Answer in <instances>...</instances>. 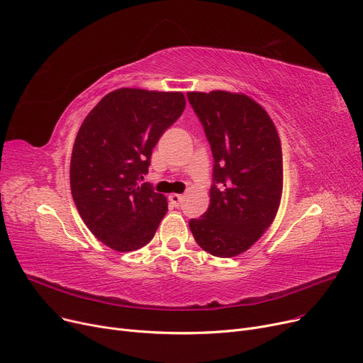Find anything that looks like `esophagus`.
I'll use <instances>...</instances> for the list:
<instances>
[{"mask_svg": "<svg viewBox=\"0 0 363 363\" xmlns=\"http://www.w3.org/2000/svg\"><path fill=\"white\" fill-rule=\"evenodd\" d=\"M169 200H170V203L174 204L175 207H178V206H181V203L184 201V196H182V194H175V193H174V194H170V196H169Z\"/></svg>", "mask_w": 363, "mask_h": 363, "instance_id": "34e87169", "label": "esophagus"}]
</instances>
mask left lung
I'll use <instances>...</instances> for the list:
<instances>
[{
	"label": "left lung",
	"mask_w": 363,
	"mask_h": 363,
	"mask_svg": "<svg viewBox=\"0 0 363 363\" xmlns=\"http://www.w3.org/2000/svg\"><path fill=\"white\" fill-rule=\"evenodd\" d=\"M211 143V204L189 220L197 244L216 257H234L272 225L282 196L278 130L259 103L242 92H186Z\"/></svg>",
	"instance_id": "1"
}]
</instances>
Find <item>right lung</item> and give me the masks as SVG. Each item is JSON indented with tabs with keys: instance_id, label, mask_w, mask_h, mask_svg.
Masks as SVG:
<instances>
[{
	"instance_id": "obj_1",
	"label": "right lung",
	"mask_w": 363,
	"mask_h": 363,
	"mask_svg": "<svg viewBox=\"0 0 363 363\" xmlns=\"http://www.w3.org/2000/svg\"><path fill=\"white\" fill-rule=\"evenodd\" d=\"M184 108L178 91L119 88L84 119L72 150V197L88 230L110 249L133 252L155 237L167 200L138 179Z\"/></svg>"
}]
</instances>
